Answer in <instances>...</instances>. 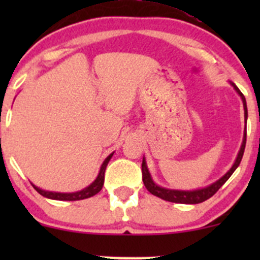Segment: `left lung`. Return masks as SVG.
<instances>
[{"label": "left lung", "mask_w": 260, "mask_h": 260, "mask_svg": "<svg viewBox=\"0 0 260 260\" xmlns=\"http://www.w3.org/2000/svg\"><path fill=\"white\" fill-rule=\"evenodd\" d=\"M233 88L235 89L238 94L240 95L243 101V107H244V118H245V123L246 119H248V108H246V101L245 96L243 95L242 91L239 90L237 85H235L233 81H230ZM245 143H246V131L244 132L243 136V143L240 146L239 152H238V156L235 158V162L233 164L232 169L226 172L222 177H220L219 180H216L215 182H212L211 185L206 186V187L203 188H196V190H175V188H167V187H162V186L157 185L153 180H152L151 174L148 171V167H147L146 164V158L143 157L142 161V180L143 183H145L146 188L152 193V195L157 196V198L162 199V200L170 201V203H177V204H200L204 203L205 200L210 199L225 182H226L228 179L233 175V172L238 169V166L240 165V161L243 158L244 154V149H245Z\"/></svg>", "instance_id": "8db88e82"}]
</instances>
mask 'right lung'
Returning <instances> with one entry per match:
<instances>
[{
  "instance_id": "1",
  "label": "right lung",
  "mask_w": 260,
  "mask_h": 260,
  "mask_svg": "<svg viewBox=\"0 0 260 260\" xmlns=\"http://www.w3.org/2000/svg\"><path fill=\"white\" fill-rule=\"evenodd\" d=\"M113 153H114V152H113ZM113 153L109 154V156L107 157V158L103 161V164H102L101 170H99V174H98V176H96V179L94 180L93 182L90 183V185L86 186L85 188H83V190L77 191V192H54V191H46V190H43V188L38 187V186L32 185L34 188H35V190L38 191L40 195H43L44 198L51 199V200L77 201V200H84V199L91 198V196H94L95 193H98L99 191L102 190V187H103L104 172H106L107 165H108V162L111 161Z\"/></svg>"
}]
</instances>
